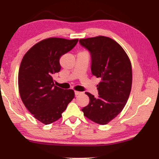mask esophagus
Here are the masks:
<instances>
[{
  "label": "esophagus",
  "mask_w": 159,
  "mask_h": 159,
  "mask_svg": "<svg viewBox=\"0 0 159 159\" xmlns=\"http://www.w3.org/2000/svg\"><path fill=\"white\" fill-rule=\"evenodd\" d=\"M80 93H81L79 92V91H75V96H77V95H80Z\"/></svg>",
  "instance_id": "obj_1"
}]
</instances>
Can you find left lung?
<instances>
[{"mask_svg": "<svg viewBox=\"0 0 159 159\" xmlns=\"http://www.w3.org/2000/svg\"><path fill=\"white\" fill-rule=\"evenodd\" d=\"M82 46L91 56V71L101 82L97 84L98 97L86 92L90 103L82 111L87 118L106 125L125 107L132 88V65L119 43L104 36L80 39Z\"/></svg>", "mask_w": 159, "mask_h": 159, "instance_id": "8db88e82", "label": "left lung"}]
</instances>
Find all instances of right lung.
Wrapping results in <instances>:
<instances>
[{"label": "right lung", "mask_w": 159, "mask_h": 159, "mask_svg": "<svg viewBox=\"0 0 159 159\" xmlns=\"http://www.w3.org/2000/svg\"><path fill=\"white\" fill-rule=\"evenodd\" d=\"M77 42L78 39H45L33 45L21 60L18 76L21 99L34 118L45 125L60 119L75 98L73 90L55 86L53 75L61 70V56Z\"/></svg>", "instance_id": "obj_1"}]
</instances>
